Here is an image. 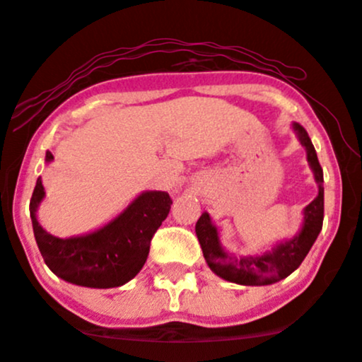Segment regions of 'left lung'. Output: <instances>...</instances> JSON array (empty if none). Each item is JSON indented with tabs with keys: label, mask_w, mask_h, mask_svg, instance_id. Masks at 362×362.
<instances>
[{
	"label": "left lung",
	"mask_w": 362,
	"mask_h": 362,
	"mask_svg": "<svg viewBox=\"0 0 362 362\" xmlns=\"http://www.w3.org/2000/svg\"><path fill=\"white\" fill-rule=\"evenodd\" d=\"M295 132L298 133L300 141L307 148L308 163L315 173V180L319 184V195L305 207V221L303 228L297 238L291 241L281 243L273 252H267L263 256H250V258H233L226 255L219 245L217 229L211 224V217L204 212L195 224L200 247H202L204 258L212 272L224 280L239 283V285H269L286 278L297 269L305 256L310 251L317 236H319L322 223H324V172L317 158L315 148L303 126L293 124Z\"/></svg>",
	"instance_id": "left-lung-1"
}]
</instances>
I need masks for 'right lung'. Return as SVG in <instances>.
I'll use <instances>...</instances> for the list:
<instances>
[{
  "label": "right lung",
  "mask_w": 362,
  "mask_h": 362,
  "mask_svg": "<svg viewBox=\"0 0 362 362\" xmlns=\"http://www.w3.org/2000/svg\"><path fill=\"white\" fill-rule=\"evenodd\" d=\"M52 158L54 155L47 151V162ZM43 194L38 178L30 200V217L42 258L57 276L89 288L121 286L136 276L148 258L151 239L172 206L167 192H145L103 229L60 239L45 233L35 216Z\"/></svg>",
  "instance_id": "right-lung-1"
}]
</instances>
